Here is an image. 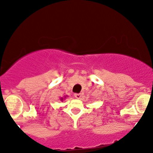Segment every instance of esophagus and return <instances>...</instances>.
Returning a JSON list of instances; mask_svg holds the SVG:
<instances>
[{
  "label": "esophagus",
  "instance_id": "1",
  "mask_svg": "<svg viewBox=\"0 0 153 153\" xmlns=\"http://www.w3.org/2000/svg\"><path fill=\"white\" fill-rule=\"evenodd\" d=\"M75 98H76L77 99H80L81 98V94H74Z\"/></svg>",
  "mask_w": 153,
  "mask_h": 153
}]
</instances>
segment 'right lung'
<instances>
[{
	"instance_id": "obj_1",
	"label": "right lung",
	"mask_w": 153,
	"mask_h": 153,
	"mask_svg": "<svg viewBox=\"0 0 153 153\" xmlns=\"http://www.w3.org/2000/svg\"><path fill=\"white\" fill-rule=\"evenodd\" d=\"M65 98H66V96H65ZM60 101H63V98H61V99H60Z\"/></svg>"
}]
</instances>
